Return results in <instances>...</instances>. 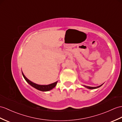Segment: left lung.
<instances>
[{"label": "left lung", "mask_w": 122, "mask_h": 122, "mask_svg": "<svg viewBox=\"0 0 122 122\" xmlns=\"http://www.w3.org/2000/svg\"><path fill=\"white\" fill-rule=\"evenodd\" d=\"M102 84L100 85V86H96V87H91V86H85V85H84V86L85 87L87 88H88V89H95V88H98V87H100L102 85Z\"/></svg>", "instance_id": "8db88e82"}]
</instances>
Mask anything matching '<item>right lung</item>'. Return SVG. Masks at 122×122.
Instances as JSON below:
<instances>
[{
	"instance_id": "add662e5",
	"label": "right lung",
	"mask_w": 122,
	"mask_h": 122,
	"mask_svg": "<svg viewBox=\"0 0 122 122\" xmlns=\"http://www.w3.org/2000/svg\"><path fill=\"white\" fill-rule=\"evenodd\" d=\"M22 75L24 77V78L25 79V80L26 81V82L28 83L29 84H30L31 86L33 87L36 88L37 90H39L40 91H43V92H46V91H50L53 88H54L55 87V86L57 84V82H56L53 83H52L51 84H49V85H39L35 83L32 82L30 81V80H29L26 77L24 76L23 73L22 72Z\"/></svg>"
}]
</instances>
